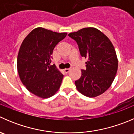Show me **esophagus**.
I'll list each match as a JSON object with an SVG mask.
<instances>
[{
  "mask_svg": "<svg viewBox=\"0 0 134 134\" xmlns=\"http://www.w3.org/2000/svg\"><path fill=\"white\" fill-rule=\"evenodd\" d=\"M63 71L65 72V73H68L70 71V69H65L63 70Z\"/></svg>",
  "mask_w": 134,
  "mask_h": 134,
  "instance_id": "34e87169",
  "label": "esophagus"
}]
</instances>
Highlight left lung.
<instances>
[{"label": "left lung", "instance_id": "1", "mask_svg": "<svg viewBox=\"0 0 134 134\" xmlns=\"http://www.w3.org/2000/svg\"><path fill=\"white\" fill-rule=\"evenodd\" d=\"M79 46L80 55L87 59L86 69L75 81L76 89L86 97L104 93L112 84L118 69V59L109 38L94 27H86L68 35Z\"/></svg>", "mask_w": 134, "mask_h": 134}]
</instances>
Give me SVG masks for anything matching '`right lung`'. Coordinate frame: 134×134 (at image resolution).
<instances>
[{
	"instance_id": "add662e5",
	"label": "right lung",
	"mask_w": 134,
	"mask_h": 134,
	"mask_svg": "<svg viewBox=\"0 0 134 134\" xmlns=\"http://www.w3.org/2000/svg\"><path fill=\"white\" fill-rule=\"evenodd\" d=\"M66 36L67 32L37 27L22 42L17 68L21 81L31 93L45 99L54 96L59 90L63 75L50 63L54 48Z\"/></svg>"
}]
</instances>
